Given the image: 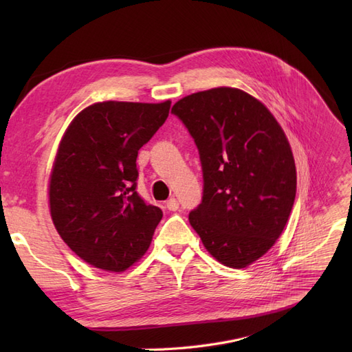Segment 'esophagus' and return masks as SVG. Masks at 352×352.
Masks as SVG:
<instances>
[{
    "label": "esophagus",
    "mask_w": 352,
    "mask_h": 352,
    "mask_svg": "<svg viewBox=\"0 0 352 352\" xmlns=\"http://www.w3.org/2000/svg\"><path fill=\"white\" fill-rule=\"evenodd\" d=\"M166 206H167V208H168L170 211H177V210H179V202H177V199H176V198H170V199H167Z\"/></svg>",
    "instance_id": "34e87169"
}]
</instances>
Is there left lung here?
Returning <instances> with one entry per match:
<instances>
[{
  "label": "left lung",
  "mask_w": 352,
  "mask_h": 352,
  "mask_svg": "<svg viewBox=\"0 0 352 352\" xmlns=\"http://www.w3.org/2000/svg\"><path fill=\"white\" fill-rule=\"evenodd\" d=\"M172 113L194 138L204 179L190 226L217 261L247 267L273 247L294 207L296 170L285 132L236 88L188 95Z\"/></svg>",
  "instance_id": "obj_1"
}]
</instances>
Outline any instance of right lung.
Instances as JSON below:
<instances>
[{
  "label": "right lung",
  "instance_id": "add662e5",
  "mask_svg": "<svg viewBox=\"0 0 352 352\" xmlns=\"http://www.w3.org/2000/svg\"><path fill=\"white\" fill-rule=\"evenodd\" d=\"M170 101H104L74 117L50 179V210L69 248L94 267L123 272L148 250L163 211L136 192V157Z\"/></svg>",
  "mask_w": 352,
  "mask_h": 352
}]
</instances>
